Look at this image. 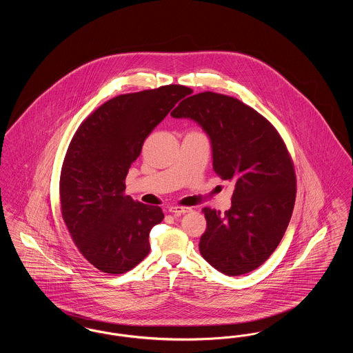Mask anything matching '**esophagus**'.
Masks as SVG:
<instances>
[{"label": "esophagus", "instance_id": "obj_1", "mask_svg": "<svg viewBox=\"0 0 353 353\" xmlns=\"http://www.w3.org/2000/svg\"><path fill=\"white\" fill-rule=\"evenodd\" d=\"M189 212H192V209L188 208V206H172V208H169V213H172L174 216H180V214H185V213H189Z\"/></svg>", "mask_w": 353, "mask_h": 353}]
</instances>
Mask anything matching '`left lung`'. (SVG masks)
<instances>
[{
  "label": "left lung",
  "instance_id": "1",
  "mask_svg": "<svg viewBox=\"0 0 353 353\" xmlns=\"http://www.w3.org/2000/svg\"><path fill=\"white\" fill-rule=\"evenodd\" d=\"M209 134L213 169L234 183L232 208H203L200 252L214 269L236 276L259 268L282 241L296 197V176L285 141L268 119L233 97L205 91L170 112Z\"/></svg>",
  "mask_w": 353,
  "mask_h": 353
}]
</instances>
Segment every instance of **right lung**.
<instances>
[{
	"instance_id": "obj_1",
	"label": "right lung",
	"mask_w": 353,
	"mask_h": 353,
	"mask_svg": "<svg viewBox=\"0 0 353 353\" xmlns=\"http://www.w3.org/2000/svg\"><path fill=\"white\" fill-rule=\"evenodd\" d=\"M189 94L168 84L119 95L84 119L70 141L59 180L62 217L78 250L103 272H127L150 252V232L164 214L125 196V177L148 134Z\"/></svg>"
}]
</instances>
